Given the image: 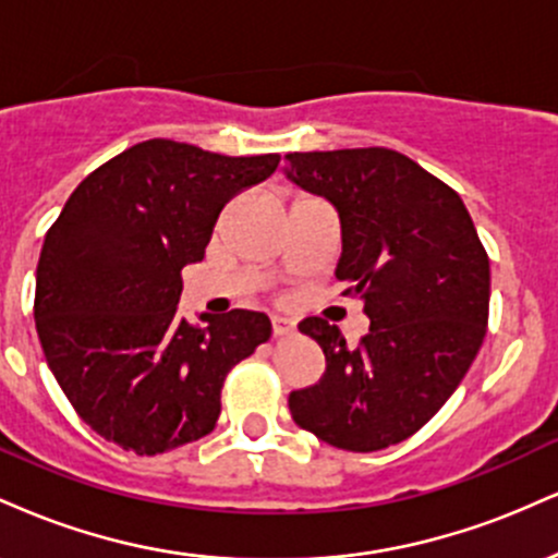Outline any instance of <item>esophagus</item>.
<instances>
[{
    "label": "esophagus",
    "mask_w": 558,
    "mask_h": 558,
    "mask_svg": "<svg viewBox=\"0 0 558 558\" xmlns=\"http://www.w3.org/2000/svg\"><path fill=\"white\" fill-rule=\"evenodd\" d=\"M293 330H296V325H293L291 319H286V317H272V332H275V338L291 336Z\"/></svg>",
    "instance_id": "34e87169"
}]
</instances>
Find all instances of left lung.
I'll list each match as a JSON object with an SVG mask.
<instances>
[{"mask_svg":"<svg viewBox=\"0 0 558 558\" xmlns=\"http://www.w3.org/2000/svg\"><path fill=\"white\" fill-rule=\"evenodd\" d=\"M286 172L338 209L336 278L369 317L356 345L323 317L301 319L328 367L288 396L291 417L343 451L401 444L444 407L483 345L488 252L457 191L393 149L293 151Z\"/></svg>","mask_w":558,"mask_h":558,"instance_id":"left-lung-1","label":"left lung"}]
</instances>
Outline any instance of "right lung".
I'll use <instances>...</instances> for the list:
<instances>
[{
	"label": "right lung",
	"mask_w": 558,
	"mask_h": 558,
	"mask_svg": "<svg viewBox=\"0 0 558 558\" xmlns=\"http://www.w3.org/2000/svg\"><path fill=\"white\" fill-rule=\"evenodd\" d=\"M278 162L141 141L88 172L47 230L38 341L62 393L105 440L155 457L215 430L222 383L272 325L248 310L178 319L181 272L204 259L230 198Z\"/></svg>",
	"instance_id": "1"
}]
</instances>
